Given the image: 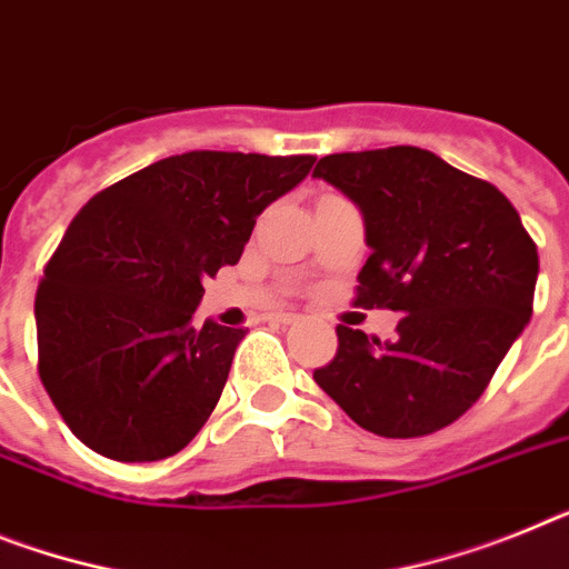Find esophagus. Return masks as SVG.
<instances>
[{
	"mask_svg": "<svg viewBox=\"0 0 569 569\" xmlns=\"http://www.w3.org/2000/svg\"><path fill=\"white\" fill-rule=\"evenodd\" d=\"M270 322H276V325H296L299 322V313H270Z\"/></svg>",
	"mask_w": 569,
	"mask_h": 569,
	"instance_id": "1",
	"label": "esophagus"
}]
</instances>
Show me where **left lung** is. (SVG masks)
I'll return each instance as SVG.
<instances>
[{"label":"left lung","mask_w":569,"mask_h":569,"mask_svg":"<svg viewBox=\"0 0 569 569\" xmlns=\"http://www.w3.org/2000/svg\"><path fill=\"white\" fill-rule=\"evenodd\" d=\"M322 178L362 212L357 305L402 313L380 342L339 325L325 395L380 437H423L483 395L532 317L536 241L501 189L417 146L328 154Z\"/></svg>","instance_id":"1"}]
</instances>
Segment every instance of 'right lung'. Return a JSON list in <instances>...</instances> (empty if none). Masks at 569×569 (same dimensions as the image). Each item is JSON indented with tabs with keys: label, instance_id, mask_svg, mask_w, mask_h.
I'll use <instances>...</instances> for the list:
<instances>
[{
	"label": "right lung",
	"instance_id": "1",
	"mask_svg": "<svg viewBox=\"0 0 569 569\" xmlns=\"http://www.w3.org/2000/svg\"><path fill=\"white\" fill-rule=\"evenodd\" d=\"M310 154L187 152L97 192L37 290L40 380L97 455L152 463L201 431L247 331L192 322L203 279L238 264L256 216Z\"/></svg>",
	"mask_w": 569,
	"mask_h": 569
}]
</instances>
